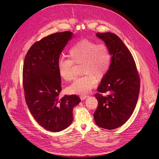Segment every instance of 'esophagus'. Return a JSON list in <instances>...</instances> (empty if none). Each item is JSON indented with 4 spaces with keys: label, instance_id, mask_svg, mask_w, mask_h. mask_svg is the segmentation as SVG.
I'll return each instance as SVG.
<instances>
[{
    "label": "esophagus",
    "instance_id": "obj_1",
    "mask_svg": "<svg viewBox=\"0 0 159 159\" xmlns=\"http://www.w3.org/2000/svg\"><path fill=\"white\" fill-rule=\"evenodd\" d=\"M88 97V96H87V95H81V96H80V99H81L82 100H84V99H86Z\"/></svg>",
    "mask_w": 159,
    "mask_h": 159
}]
</instances>
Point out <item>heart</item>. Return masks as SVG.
Wrapping results in <instances>:
<instances>
[{"label": "heart", "mask_w": 159, "mask_h": 159, "mask_svg": "<svg viewBox=\"0 0 159 159\" xmlns=\"http://www.w3.org/2000/svg\"><path fill=\"white\" fill-rule=\"evenodd\" d=\"M68 56L70 58L61 57L57 63L61 78L66 81L74 78V64L82 65V73L85 74L76 79L68 88V92L71 94L89 93L97 85V78H103L111 66V56L108 48L89 40L75 43L69 49Z\"/></svg>", "instance_id": "heart-1"}]
</instances>
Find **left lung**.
Instances as JSON below:
<instances>
[{"label":"left lung","instance_id":"left-lung-1","mask_svg":"<svg viewBox=\"0 0 159 159\" xmlns=\"http://www.w3.org/2000/svg\"><path fill=\"white\" fill-rule=\"evenodd\" d=\"M111 56L110 68L102 79L94 96L98 102L94 113L96 124L106 129L122 125L131 116L137 104L140 79L133 57L122 40L111 32L98 33ZM109 94L103 96L102 93Z\"/></svg>","mask_w":159,"mask_h":159}]
</instances>
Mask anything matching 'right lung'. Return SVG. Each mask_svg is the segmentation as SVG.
I'll use <instances>...</instances> for the list:
<instances>
[{"label": "right lung", "mask_w": 159, "mask_h": 159, "mask_svg": "<svg viewBox=\"0 0 159 159\" xmlns=\"http://www.w3.org/2000/svg\"><path fill=\"white\" fill-rule=\"evenodd\" d=\"M73 37L71 32H57L36 42L28 51L23 68L26 105L37 122L51 132L67 128L73 120V109L79 96L61 99V76L57 68L60 55Z\"/></svg>", "instance_id": "1"}]
</instances>
